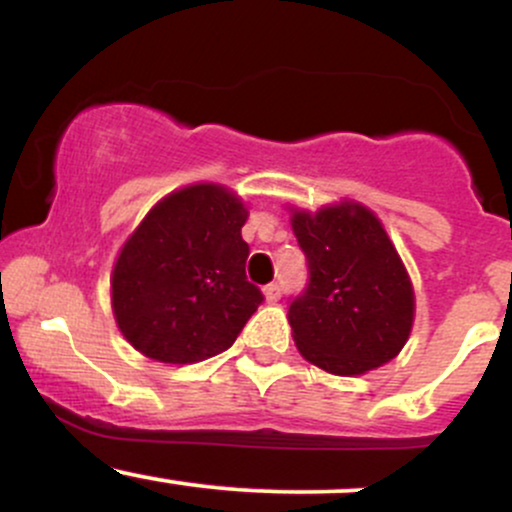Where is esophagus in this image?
Listing matches in <instances>:
<instances>
[{"label":"esophagus","instance_id":"esophagus-1","mask_svg":"<svg viewBox=\"0 0 512 512\" xmlns=\"http://www.w3.org/2000/svg\"><path fill=\"white\" fill-rule=\"evenodd\" d=\"M264 298H267L269 303H276L281 298V286L279 284H267L264 286Z\"/></svg>","mask_w":512,"mask_h":512}]
</instances>
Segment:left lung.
Masks as SVG:
<instances>
[{"instance_id": "1", "label": "left lung", "mask_w": 512, "mask_h": 512, "mask_svg": "<svg viewBox=\"0 0 512 512\" xmlns=\"http://www.w3.org/2000/svg\"><path fill=\"white\" fill-rule=\"evenodd\" d=\"M308 284L289 305L298 351L334 375H361L392 361L414 322V289L373 211L342 202L315 214L293 209Z\"/></svg>"}]
</instances>
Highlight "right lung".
<instances>
[{
  "label": "right lung",
  "instance_id": "add662e5",
  "mask_svg": "<svg viewBox=\"0 0 512 512\" xmlns=\"http://www.w3.org/2000/svg\"><path fill=\"white\" fill-rule=\"evenodd\" d=\"M248 209L202 182L156 204L117 257L113 313L125 339L163 363H197L238 339L264 301L245 276Z\"/></svg>",
  "mask_w": 512,
  "mask_h": 512
}]
</instances>
